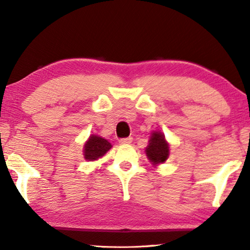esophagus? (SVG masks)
Instances as JSON below:
<instances>
[{"mask_svg":"<svg viewBox=\"0 0 250 250\" xmlns=\"http://www.w3.org/2000/svg\"><path fill=\"white\" fill-rule=\"evenodd\" d=\"M132 142V138L129 137V138H125V139H120L119 143L120 145H129V143Z\"/></svg>","mask_w":250,"mask_h":250,"instance_id":"1","label":"esophagus"}]
</instances>
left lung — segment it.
Listing matches in <instances>:
<instances>
[{
    "instance_id": "obj_1",
    "label": "left lung",
    "mask_w": 250,
    "mask_h": 250,
    "mask_svg": "<svg viewBox=\"0 0 250 250\" xmlns=\"http://www.w3.org/2000/svg\"><path fill=\"white\" fill-rule=\"evenodd\" d=\"M147 160L153 167H158L166 162L170 155V145L161 131H152L149 145L146 147Z\"/></svg>"
}]
</instances>
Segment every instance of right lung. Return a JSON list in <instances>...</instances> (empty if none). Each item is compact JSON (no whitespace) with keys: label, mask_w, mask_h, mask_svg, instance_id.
Masks as SVG:
<instances>
[{"label":"right lung","mask_w":250,"mask_h":250,"mask_svg":"<svg viewBox=\"0 0 250 250\" xmlns=\"http://www.w3.org/2000/svg\"><path fill=\"white\" fill-rule=\"evenodd\" d=\"M111 143L108 140L99 137V135L91 134L83 146V158L87 161H97L107 153L111 149Z\"/></svg>","instance_id":"right-lung-1"}]
</instances>
